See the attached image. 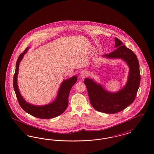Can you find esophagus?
I'll return each mask as SVG.
<instances>
[{
  "mask_svg": "<svg viewBox=\"0 0 154 154\" xmlns=\"http://www.w3.org/2000/svg\"><path fill=\"white\" fill-rule=\"evenodd\" d=\"M86 75H87V73H86V72L85 71H82L80 73V77H81L82 79H84V78H85L86 77Z\"/></svg>",
  "mask_w": 154,
  "mask_h": 154,
  "instance_id": "1",
  "label": "esophagus"
}]
</instances>
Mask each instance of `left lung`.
Masks as SVG:
<instances>
[{
	"mask_svg": "<svg viewBox=\"0 0 154 154\" xmlns=\"http://www.w3.org/2000/svg\"><path fill=\"white\" fill-rule=\"evenodd\" d=\"M123 42L115 38L117 49L108 54L104 55L109 58H122L127 62L129 67L127 84L119 92L109 93L89 79L84 83L88 90L91 104L96 111L105 113H116L123 111L131 104L135 99L140 85V74L137 58L131 49L123 45Z\"/></svg>",
	"mask_w": 154,
	"mask_h": 154,
	"instance_id": "1",
	"label": "left lung"
}]
</instances>
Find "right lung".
I'll use <instances>...</instances> for the list:
<instances>
[{
    "mask_svg": "<svg viewBox=\"0 0 154 154\" xmlns=\"http://www.w3.org/2000/svg\"><path fill=\"white\" fill-rule=\"evenodd\" d=\"M28 49L29 48H27L25 51L19 56L16 64L15 72L14 75V89L19 104L25 112L34 117L44 119L57 117L61 115L66 109L68 105L69 94L72 87L77 81V77L74 76L69 79L64 81L62 82L59 89L57 97L52 103L47 105L39 106L28 104L20 95L17 85V76L18 73L19 62L23 57L24 54L26 53Z\"/></svg>",
    "mask_w": 154,
    "mask_h": 154,
    "instance_id": "add662e5",
    "label": "right lung"
}]
</instances>
